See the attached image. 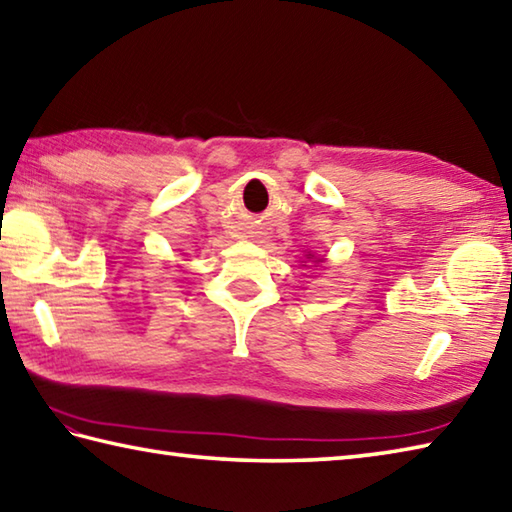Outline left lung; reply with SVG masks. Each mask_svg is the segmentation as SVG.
Instances as JSON below:
<instances>
[{"mask_svg": "<svg viewBox=\"0 0 512 512\" xmlns=\"http://www.w3.org/2000/svg\"><path fill=\"white\" fill-rule=\"evenodd\" d=\"M306 259H313V262H315V264H319V262H322V259H319V257H315V255H310V253L306 255ZM304 264H306V262H304Z\"/></svg>", "mask_w": 512, "mask_h": 512, "instance_id": "left-lung-1", "label": "left lung"}]
</instances>
